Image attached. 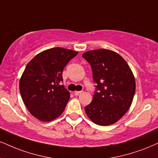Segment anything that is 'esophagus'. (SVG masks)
<instances>
[{
  "mask_svg": "<svg viewBox=\"0 0 158 158\" xmlns=\"http://www.w3.org/2000/svg\"><path fill=\"white\" fill-rule=\"evenodd\" d=\"M82 92H83L82 91H74V94L76 95V96H78V95L81 94Z\"/></svg>",
  "mask_w": 158,
  "mask_h": 158,
  "instance_id": "1",
  "label": "esophagus"
}]
</instances>
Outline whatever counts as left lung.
Here are the masks:
<instances>
[{
  "instance_id": "1",
  "label": "left lung",
  "mask_w": 158,
  "mask_h": 158,
  "mask_svg": "<svg viewBox=\"0 0 158 158\" xmlns=\"http://www.w3.org/2000/svg\"><path fill=\"white\" fill-rule=\"evenodd\" d=\"M91 65L96 91L85 107L88 117L98 125L114 124L129 110L135 91V81L125 60L117 52L106 49L83 53Z\"/></svg>"
}]
</instances>
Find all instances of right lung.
<instances>
[{
	"mask_svg": "<svg viewBox=\"0 0 158 158\" xmlns=\"http://www.w3.org/2000/svg\"><path fill=\"white\" fill-rule=\"evenodd\" d=\"M77 53L65 48H50L27 64L19 81V91L28 111L39 120L50 122L63 113L70 94L61 85L62 73Z\"/></svg>",
	"mask_w": 158,
	"mask_h": 158,
	"instance_id": "add662e5",
	"label": "right lung"
}]
</instances>
